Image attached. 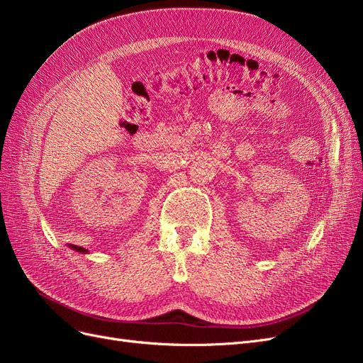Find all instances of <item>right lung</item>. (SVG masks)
<instances>
[{"mask_svg": "<svg viewBox=\"0 0 363 363\" xmlns=\"http://www.w3.org/2000/svg\"><path fill=\"white\" fill-rule=\"evenodd\" d=\"M69 248L75 250L77 252H82V255H86V252H87V250H86V248H83V247H77V245H69Z\"/></svg>", "mask_w": 363, "mask_h": 363, "instance_id": "1", "label": "right lung"}]
</instances>
